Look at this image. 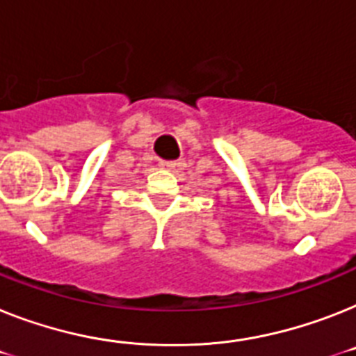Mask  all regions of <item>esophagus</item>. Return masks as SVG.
<instances>
[{
  "label": "esophagus",
  "instance_id": "34e87169",
  "mask_svg": "<svg viewBox=\"0 0 356 356\" xmlns=\"http://www.w3.org/2000/svg\"><path fill=\"white\" fill-rule=\"evenodd\" d=\"M159 166L161 168L172 170V168H175V163H173V161H159Z\"/></svg>",
  "mask_w": 356,
  "mask_h": 356
}]
</instances>
